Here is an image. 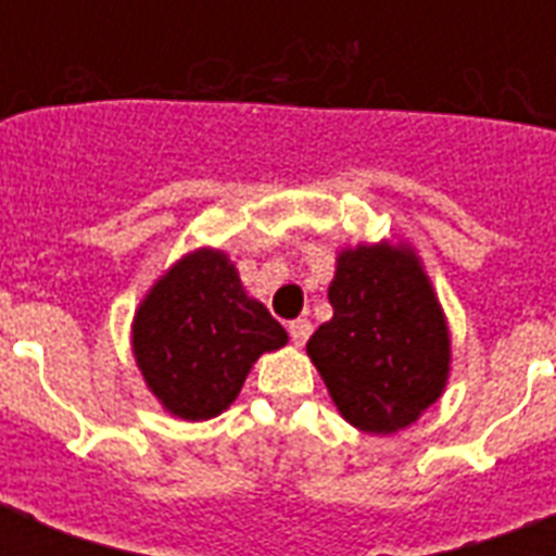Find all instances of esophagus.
Instances as JSON below:
<instances>
[{
	"instance_id": "obj_1",
	"label": "esophagus",
	"mask_w": 556,
	"mask_h": 556,
	"mask_svg": "<svg viewBox=\"0 0 556 556\" xmlns=\"http://www.w3.org/2000/svg\"><path fill=\"white\" fill-rule=\"evenodd\" d=\"M288 334H291V343H294V346H305V340L312 338V323L294 320L288 326Z\"/></svg>"
}]
</instances>
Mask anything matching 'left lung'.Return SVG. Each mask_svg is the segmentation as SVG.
Returning a JSON list of instances; mask_svg holds the SVG:
<instances>
[{
  "label": "left lung",
  "instance_id": "8db88e82",
  "mask_svg": "<svg viewBox=\"0 0 556 556\" xmlns=\"http://www.w3.org/2000/svg\"><path fill=\"white\" fill-rule=\"evenodd\" d=\"M334 317L308 340L338 413L357 430L392 435L441 397L450 329L421 256L406 242H361L338 253Z\"/></svg>",
  "mask_w": 556,
  "mask_h": 556
}]
</instances>
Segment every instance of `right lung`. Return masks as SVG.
I'll list each match as a JSON object with an SVG mask.
<instances>
[{"label": "right lung", "instance_id": "1", "mask_svg": "<svg viewBox=\"0 0 556 556\" xmlns=\"http://www.w3.org/2000/svg\"><path fill=\"white\" fill-rule=\"evenodd\" d=\"M286 329L244 291L225 251L195 248L173 262L132 317V355L159 404L185 421H207L233 404Z\"/></svg>", "mask_w": 556, "mask_h": 556}]
</instances>
